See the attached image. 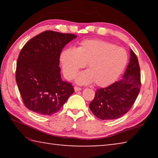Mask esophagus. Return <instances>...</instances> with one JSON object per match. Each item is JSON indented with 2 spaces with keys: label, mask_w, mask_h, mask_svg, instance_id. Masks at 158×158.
I'll return each mask as SVG.
<instances>
[{
  "label": "esophagus",
  "mask_w": 158,
  "mask_h": 158,
  "mask_svg": "<svg viewBox=\"0 0 158 158\" xmlns=\"http://www.w3.org/2000/svg\"><path fill=\"white\" fill-rule=\"evenodd\" d=\"M74 90H75L76 92H78V91H79V90H81V88H79V87H78V86H74Z\"/></svg>",
  "instance_id": "obj_1"
}]
</instances>
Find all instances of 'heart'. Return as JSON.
<instances>
[{"label":"heart","instance_id":"obj_1","mask_svg":"<svg viewBox=\"0 0 158 158\" xmlns=\"http://www.w3.org/2000/svg\"><path fill=\"white\" fill-rule=\"evenodd\" d=\"M127 60V53L123 48L100 40H85L77 49L68 48L60 56L66 79H74L87 64L88 70L79 74L77 81L81 84L94 81L100 87L113 84L124 70Z\"/></svg>","mask_w":158,"mask_h":158}]
</instances>
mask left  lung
<instances>
[{
	"label": "left lung",
	"instance_id": "1",
	"mask_svg": "<svg viewBox=\"0 0 158 158\" xmlns=\"http://www.w3.org/2000/svg\"><path fill=\"white\" fill-rule=\"evenodd\" d=\"M141 73L137 56L130 50V63L121 79L108 87L98 89L89 107L101 120H114L125 115L139 93Z\"/></svg>",
	"mask_w": 158,
	"mask_h": 158
}]
</instances>
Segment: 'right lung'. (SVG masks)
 I'll return each mask as SVG.
<instances>
[{
  "mask_svg": "<svg viewBox=\"0 0 158 158\" xmlns=\"http://www.w3.org/2000/svg\"><path fill=\"white\" fill-rule=\"evenodd\" d=\"M74 34L44 31L26 42L19 55L16 81L26 108L51 116L60 110L74 92L69 82L61 79L59 58Z\"/></svg>",
  "mask_w": 158,
  "mask_h": 158,
  "instance_id": "1",
  "label": "right lung"
}]
</instances>
